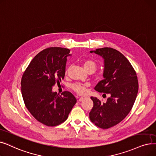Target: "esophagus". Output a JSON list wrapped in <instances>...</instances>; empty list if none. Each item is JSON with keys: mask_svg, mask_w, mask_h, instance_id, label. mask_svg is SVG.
Instances as JSON below:
<instances>
[{"mask_svg": "<svg viewBox=\"0 0 156 156\" xmlns=\"http://www.w3.org/2000/svg\"><path fill=\"white\" fill-rule=\"evenodd\" d=\"M85 98V97H81V98L79 99V101H83Z\"/></svg>", "mask_w": 156, "mask_h": 156, "instance_id": "obj_1", "label": "esophagus"}]
</instances>
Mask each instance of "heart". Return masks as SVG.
Instances as JSON below:
<instances>
[{"label":"heart","mask_w":156,"mask_h":156,"mask_svg":"<svg viewBox=\"0 0 156 156\" xmlns=\"http://www.w3.org/2000/svg\"><path fill=\"white\" fill-rule=\"evenodd\" d=\"M84 69L87 72L94 73L97 68V64L92 59H86L83 62ZM89 87L88 84H82L80 83H75L71 85V89L78 94H84L87 92V88Z\"/></svg>","instance_id":"b5f03b06"}]
</instances>
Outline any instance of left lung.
Masks as SVG:
<instances>
[{
  "label": "left lung",
  "instance_id": "left-lung-1",
  "mask_svg": "<svg viewBox=\"0 0 156 156\" xmlns=\"http://www.w3.org/2000/svg\"><path fill=\"white\" fill-rule=\"evenodd\" d=\"M104 59V79L94 89L109 94L106 103L91 97L94 106L89 113L92 123L102 129H108L122 120L131 110L138 91L136 73L126 57L112 48L90 51Z\"/></svg>",
  "mask_w": 156,
  "mask_h": 156
}]
</instances>
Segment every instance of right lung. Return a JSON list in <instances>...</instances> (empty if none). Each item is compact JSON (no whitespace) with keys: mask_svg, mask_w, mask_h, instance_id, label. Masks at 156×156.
<instances>
[{"mask_svg":"<svg viewBox=\"0 0 156 156\" xmlns=\"http://www.w3.org/2000/svg\"><path fill=\"white\" fill-rule=\"evenodd\" d=\"M70 50L51 47L40 51L23 74L21 91L25 106L39 122L56 126L67 119L76 99L68 91L61 95L52 91L64 78Z\"/></svg>","mask_w":156,"mask_h":156,"instance_id":"1","label":"right lung"}]
</instances>
